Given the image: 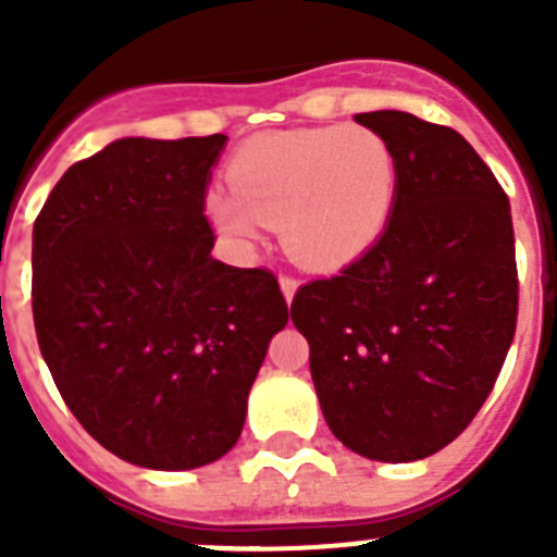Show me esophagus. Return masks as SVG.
<instances>
[{
	"mask_svg": "<svg viewBox=\"0 0 557 557\" xmlns=\"http://www.w3.org/2000/svg\"><path fill=\"white\" fill-rule=\"evenodd\" d=\"M278 284H282V293H284V298H287V304H293L295 289H298V278H295V275H282V278H278Z\"/></svg>",
	"mask_w": 557,
	"mask_h": 557,
	"instance_id": "34e87169",
	"label": "esophagus"
}]
</instances>
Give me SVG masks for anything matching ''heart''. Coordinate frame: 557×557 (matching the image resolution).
<instances>
[{
	"mask_svg": "<svg viewBox=\"0 0 557 557\" xmlns=\"http://www.w3.org/2000/svg\"><path fill=\"white\" fill-rule=\"evenodd\" d=\"M234 195L206 200L211 225L250 243L278 225L307 268H339L373 245L396 198V156L371 127H298L245 141L228 164Z\"/></svg>",
	"mask_w": 557,
	"mask_h": 557,
	"instance_id": "heart-1",
	"label": "heart"
}]
</instances>
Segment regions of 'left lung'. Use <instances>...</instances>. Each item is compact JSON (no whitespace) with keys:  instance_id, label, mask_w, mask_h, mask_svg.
<instances>
[{"instance_id":"1","label":"left lung","mask_w":557,"mask_h":557,"mask_svg":"<svg viewBox=\"0 0 557 557\" xmlns=\"http://www.w3.org/2000/svg\"><path fill=\"white\" fill-rule=\"evenodd\" d=\"M396 156L376 243L293 298L329 430L368 460L451 444L494 391L519 314L510 200L460 133L405 111L357 113Z\"/></svg>"}]
</instances>
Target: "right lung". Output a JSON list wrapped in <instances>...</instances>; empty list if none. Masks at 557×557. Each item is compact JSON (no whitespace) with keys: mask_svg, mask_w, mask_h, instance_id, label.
<instances>
[{"mask_svg":"<svg viewBox=\"0 0 557 557\" xmlns=\"http://www.w3.org/2000/svg\"><path fill=\"white\" fill-rule=\"evenodd\" d=\"M225 145L120 139L63 172L33 228L38 348L83 430L145 469L223 457L270 339L275 273L211 256L206 184Z\"/></svg>","mask_w":557,"mask_h":557,"instance_id":"1","label":"right lung"}]
</instances>
